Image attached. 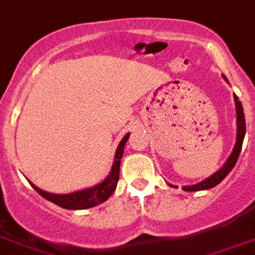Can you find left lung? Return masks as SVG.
Masks as SVG:
<instances>
[{
    "label": "left lung",
    "instance_id": "8db88e82",
    "mask_svg": "<svg viewBox=\"0 0 255 255\" xmlns=\"http://www.w3.org/2000/svg\"><path fill=\"white\" fill-rule=\"evenodd\" d=\"M225 77V76H223ZM225 80L227 81V78L225 77ZM235 98V103H236V112H237V140L236 144H235V148L232 151L231 156L227 160L223 167L219 169L217 173H214L212 177L206 178L205 180H202L200 183L193 184V186H186L182 187L183 191H202V190H209V188H213L217 184H219L222 180L227 177V174L234 169L235 164H236L237 158L240 156L241 148H243V142H244V136H245V117H244V110L243 106H241V102L239 101L237 95H234ZM175 187V186H171Z\"/></svg>",
    "mask_w": 255,
    "mask_h": 255
}]
</instances>
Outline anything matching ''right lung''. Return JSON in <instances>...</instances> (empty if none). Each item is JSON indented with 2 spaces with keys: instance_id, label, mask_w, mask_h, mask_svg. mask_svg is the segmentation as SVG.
<instances>
[{
  "instance_id": "add662e5",
  "label": "right lung",
  "mask_w": 255,
  "mask_h": 255,
  "mask_svg": "<svg viewBox=\"0 0 255 255\" xmlns=\"http://www.w3.org/2000/svg\"><path fill=\"white\" fill-rule=\"evenodd\" d=\"M130 134H126L123 138V140L120 142L119 147H117L116 156H115V162H113L112 170H111L110 175L104 182L101 184L89 188V190L78 191L75 193H69V195H54V193L45 192V191L37 188L34 184L30 183V186L33 187L34 191L40 193L43 199L49 200L55 205L60 206L63 209H69V210H77V209H88L93 208L95 205H99L106 200H108L111 195L115 192L117 187V182H119L120 177V164H121V158H123L124 147L125 143L128 142Z\"/></svg>"
}]
</instances>
